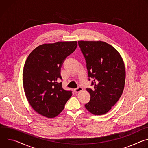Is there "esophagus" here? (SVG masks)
Here are the masks:
<instances>
[{
  "instance_id": "34e87169",
  "label": "esophagus",
  "mask_w": 148,
  "mask_h": 148,
  "mask_svg": "<svg viewBox=\"0 0 148 148\" xmlns=\"http://www.w3.org/2000/svg\"><path fill=\"white\" fill-rule=\"evenodd\" d=\"M82 90V87H78L77 88H75V89L74 90V91L75 93H78V92L81 91Z\"/></svg>"
}]
</instances>
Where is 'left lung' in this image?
<instances>
[{"mask_svg":"<svg viewBox=\"0 0 148 148\" xmlns=\"http://www.w3.org/2000/svg\"><path fill=\"white\" fill-rule=\"evenodd\" d=\"M78 46L86 59L88 80L87 88L90 101L85 105L91 114L107 113L120 98L124 88L125 69L118 51L105 42L79 41Z\"/></svg>","mask_w":148,"mask_h":148,"instance_id":"1","label":"left lung"}]
</instances>
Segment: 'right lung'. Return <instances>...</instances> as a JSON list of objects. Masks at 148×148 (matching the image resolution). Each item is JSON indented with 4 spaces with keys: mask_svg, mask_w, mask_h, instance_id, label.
<instances>
[{
    "mask_svg": "<svg viewBox=\"0 0 148 148\" xmlns=\"http://www.w3.org/2000/svg\"><path fill=\"white\" fill-rule=\"evenodd\" d=\"M77 47L74 41L43 44L29 55L23 72L26 98L38 114L51 118L57 116L72 95L62 87L61 67L68 56Z\"/></svg>",
    "mask_w": 148,
    "mask_h": 148,
    "instance_id": "obj_1",
    "label": "right lung"
}]
</instances>
